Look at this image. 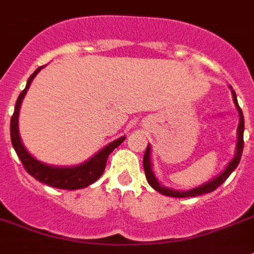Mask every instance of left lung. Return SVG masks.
Returning <instances> with one entry per match:
<instances>
[{
	"instance_id": "8db88e82",
	"label": "left lung",
	"mask_w": 254,
	"mask_h": 254,
	"mask_svg": "<svg viewBox=\"0 0 254 254\" xmlns=\"http://www.w3.org/2000/svg\"><path fill=\"white\" fill-rule=\"evenodd\" d=\"M232 89V86H230ZM232 94H233V101H235L236 106H237V109H239V114H240V124H239V129H237V135H239V138H237V149H236V156L235 158L229 162V165L226 166V169L222 172L218 177H216L212 181H209V183L204 184V185H201L198 188H194V189H190V190L188 191H180V190H173V189H169V188L161 187L160 184H158L157 179L154 177V173L152 172V164H150V146L146 148L144 154V172L145 176H146V180H148L149 185L153 188V189H156L157 191H160L161 194H165V196L169 197H177V198H181V197H196V196H201V194H205V193H210V191L216 190L220 185H221L224 181H225L228 177L230 176V173L233 172V170L237 168V165L240 164V160H241V156H243V150H244V116H243V110L239 106V102H237V97H236L235 90H232Z\"/></svg>"
}]
</instances>
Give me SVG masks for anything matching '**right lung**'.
Wrapping results in <instances>:
<instances>
[{
  "label": "right lung",
  "mask_w": 254,
  "mask_h": 254,
  "mask_svg": "<svg viewBox=\"0 0 254 254\" xmlns=\"http://www.w3.org/2000/svg\"><path fill=\"white\" fill-rule=\"evenodd\" d=\"M41 67H38L30 77H29L26 88L21 92V94L17 98L15 102L14 113L11 116L10 120V138L11 145L14 148L17 156L22 162L25 170L28 172L32 177L38 180L40 183H44L46 185L53 188H58V189H67V190H74V189H84V188L89 187L90 184L101 177V174L104 173L106 166V160L109 157V154L113 152L114 149L117 148L119 145H121L125 137H121L119 140L110 142L109 145H106L105 148L102 149L101 152H98L92 157L89 161L81 164V165L73 166V168H56V166H49L46 164L37 161L36 158L32 157L28 153V150L24 148V145L21 142L18 133V113L19 106L22 102V98L28 92L29 86L32 84L33 78L36 77L38 71L41 70Z\"/></svg>",
  "instance_id": "right-lung-1"
}]
</instances>
